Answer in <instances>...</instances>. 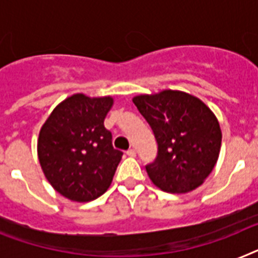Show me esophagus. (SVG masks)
<instances>
[{
	"mask_svg": "<svg viewBox=\"0 0 258 258\" xmlns=\"http://www.w3.org/2000/svg\"><path fill=\"white\" fill-rule=\"evenodd\" d=\"M126 155H127V157H136V150H134V149H131V150H127Z\"/></svg>",
	"mask_w": 258,
	"mask_h": 258,
	"instance_id": "obj_1",
	"label": "esophagus"
}]
</instances>
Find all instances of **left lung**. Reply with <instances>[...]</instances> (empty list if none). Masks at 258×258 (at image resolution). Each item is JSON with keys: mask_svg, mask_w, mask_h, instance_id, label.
<instances>
[{"mask_svg": "<svg viewBox=\"0 0 258 258\" xmlns=\"http://www.w3.org/2000/svg\"><path fill=\"white\" fill-rule=\"evenodd\" d=\"M133 103L158 144L157 158L146 166L152 182L171 194L198 188L220 153L221 129L214 112L197 96L172 89L134 96Z\"/></svg>", "mask_w": 258, "mask_h": 258, "instance_id": "1", "label": "left lung"}]
</instances>
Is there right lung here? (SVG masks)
I'll return each instance as SVG.
<instances>
[{
	"mask_svg": "<svg viewBox=\"0 0 258 258\" xmlns=\"http://www.w3.org/2000/svg\"><path fill=\"white\" fill-rule=\"evenodd\" d=\"M112 105L110 96L75 93L57 104L40 127V167L54 190L70 201H93L112 183L122 157L104 126Z\"/></svg>",
	"mask_w": 258,
	"mask_h": 258,
	"instance_id": "add662e5",
	"label": "right lung"
}]
</instances>
